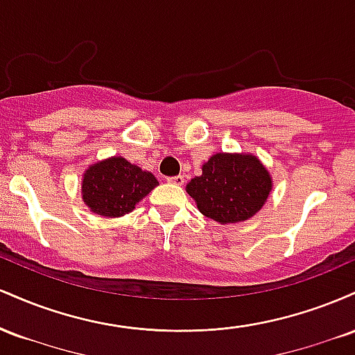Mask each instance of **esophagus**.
<instances>
[{
    "instance_id": "1",
    "label": "esophagus",
    "mask_w": 355,
    "mask_h": 355,
    "mask_svg": "<svg viewBox=\"0 0 355 355\" xmlns=\"http://www.w3.org/2000/svg\"><path fill=\"white\" fill-rule=\"evenodd\" d=\"M166 182L172 183V185H183V182H185V178H183L182 175H177V177L166 178Z\"/></svg>"
}]
</instances>
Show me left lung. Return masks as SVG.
<instances>
[{
	"label": "left lung",
	"instance_id": "1",
	"mask_svg": "<svg viewBox=\"0 0 355 355\" xmlns=\"http://www.w3.org/2000/svg\"><path fill=\"white\" fill-rule=\"evenodd\" d=\"M272 185L270 172L254 153L220 152L202 165V175L191 178L185 190L202 215L227 225L260 211Z\"/></svg>",
	"mask_w": 355,
	"mask_h": 355
}]
</instances>
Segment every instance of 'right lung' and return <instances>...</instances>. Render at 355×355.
<instances>
[{
  "label": "right lung",
  "mask_w": 355,
  "mask_h": 355,
  "mask_svg": "<svg viewBox=\"0 0 355 355\" xmlns=\"http://www.w3.org/2000/svg\"><path fill=\"white\" fill-rule=\"evenodd\" d=\"M157 185L152 172L123 157H110L87 166L81 178V198L93 214L116 218L135 210L137 203Z\"/></svg>",
  "instance_id": "1"
}]
</instances>
